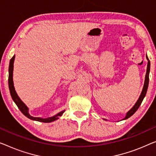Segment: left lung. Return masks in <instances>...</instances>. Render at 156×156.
<instances>
[{
    "label": "left lung",
    "mask_w": 156,
    "mask_h": 156,
    "mask_svg": "<svg viewBox=\"0 0 156 156\" xmlns=\"http://www.w3.org/2000/svg\"><path fill=\"white\" fill-rule=\"evenodd\" d=\"M146 59H147V60H148V64H147V69H146V76H145L144 84L142 91H141V93L140 96H139V97L138 100L136 101V102L134 105L133 107L130 109L128 112L126 113V115H125V117L123 118L122 120H126V119H127V118H129L130 116H132L134 113L136 112V111H137V109L139 108V106H140L144 98L146 96V92H147V89L148 87V82H149V73H150V65H151L150 61H149V59H148L147 55H146ZM104 120H106V119H104Z\"/></svg>",
    "instance_id": "obj_1"
}]
</instances>
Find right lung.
<instances>
[{
  "label": "right lung",
  "instance_id": "add662e5",
  "mask_svg": "<svg viewBox=\"0 0 156 156\" xmlns=\"http://www.w3.org/2000/svg\"><path fill=\"white\" fill-rule=\"evenodd\" d=\"M15 55H14L12 58L10 59V65H9V77H8V85H9V89H10V94L12 98L13 101L16 104V105L17 106L19 109L21 111L23 114L25 116H27L29 119L36 120V121L39 122H51L55 121V120H57L59 118V116H62L63 114L65 111H62L61 112L58 113L57 114H56L54 116L52 117H49L47 118H43L40 117H33L29 114V108L27 107L26 104L23 102L21 99L19 97V96L17 94V92L15 91V87H14V83H13V68H14V61H15Z\"/></svg>",
  "mask_w": 156,
  "mask_h": 156
}]
</instances>
